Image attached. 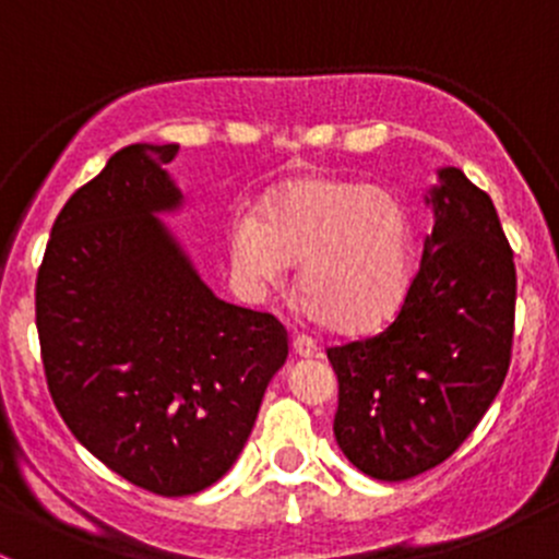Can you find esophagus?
I'll return each mask as SVG.
<instances>
[{"label": "esophagus", "instance_id": "esophagus-1", "mask_svg": "<svg viewBox=\"0 0 559 559\" xmlns=\"http://www.w3.org/2000/svg\"><path fill=\"white\" fill-rule=\"evenodd\" d=\"M292 348H295L297 357H313L316 354V341L308 335H297L295 341H292Z\"/></svg>", "mask_w": 559, "mask_h": 559}]
</instances>
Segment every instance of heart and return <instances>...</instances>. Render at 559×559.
Returning a JSON list of instances; mask_svg holds the SVG:
<instances>
[{
    "label": "heart",
    "instance_id": "obj_1",
    "mask_svg": "<svg viewBox=\"0 0 559 559\" xmlns=\"http://www.w3.org/2000/svg\"><path fill=\"white\" fill-rule=\"evenodd\" d=\"M233 267L264 289L300 267V295L343 335L379 330L414 281V222L394 191L341 175H300L259 207V224L229 233Z\"/></svg>",
    "mask_w": 559,
    "mask_h": 559
}]
</instances>
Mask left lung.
<instances>
[{
  "instance_id": "obj_1",
  "label": "left lung",
  "mask_w": 559,
  "mask_h": 559,
  "mask_svg": "<svg viewBox=\"0 0 559 559\" xmlns=\"http://www.w3.org/2000/svg\"><path fill=\"white\" fill-rule=\"evenodd\" d=\"M436 227L405 302L381 332L326 348L335 441L354 467L405 481L441 465L498 397L514 346L516 267L487 191L438 173Z\"/></svg>"
}]
</instances>
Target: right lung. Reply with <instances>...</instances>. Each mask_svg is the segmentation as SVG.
<instances>
[{"label": "right lung", "mask_w": 559, "mask_h": 559, "mask_svg": "<svg viewBox=\"0 0 559 559\" xmlns=\"http://www.w3.org/2000/svg\"><path fill=\"white\" fill-rule=\"evenodd\" d=\"M178 145H127L56 216L37 270L45 381L72 436L165 498L216 484L243 452L289 337L207 289L154 213L180 205Z\"/></svg>", "instance_id": "add662e5"}]
</instances>
